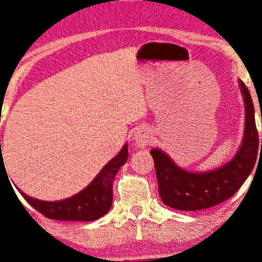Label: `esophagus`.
<instances>
[{
	"label": "esophagus",
	"mask_w": 262,
	"mask_h": 262,
	"mask_svg": "<svg viewBox=\"0 0 262 262\" xmlns=\"http://www.w3.org/2000/svg\"><path fill=\"white\" fill-rule=\"evenodd\" d=\"M150 138H151L150 128L146 126H139L136 128L134 139H135V143L138 145L139 147H144V146H146V145H148Z\"/></svg>",
	"instance_id": "obj_1"
}]
</instances>
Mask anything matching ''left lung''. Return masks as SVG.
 I'll return each mask as SVG.
<instances>
[{
  "label": "left lung",
  "instance_id": "8db88e82",
  "mask_svg": "<svg viewBox=\"0 0 262 262\" xmlns=\"http://www.w3.org/2000/svg\"><path fill=\"white\" fill-rule=\"evenodd\" d=\"M239 86L245 104V128L240 147L231 160L210 171H187L178 166L159 147L150 151L155 160L160 199L166 206L179 211L213 207L231 198L251 174L256 162L260 140L251 94L241 79Z\"/></svg>",
  "mask_w": 262,
  "mask_h": 262
}]
</instances>
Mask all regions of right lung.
<instances>
[{
	"label": "right lung",
	"instance_id": "right-lung-1",
	"mask_svg": "<svg viewBox=\"0 0 262 262\" xmlns=\"http://www.w3.org/2000/svg\"><path fill=\"white\" fill-rule=\"evenodd\" d=\"M128 157L127 144L118 155L104 166L95 179L82 191L70 198L46 201L29 196L16 186L21 195L43 215L49 219L64 221H92L106 214L112 206V183L120 166ZM5 163H1V168Z\"/></svg>",
	"mask_w": 262,
	"mask_h": 262
}]
</instances>
